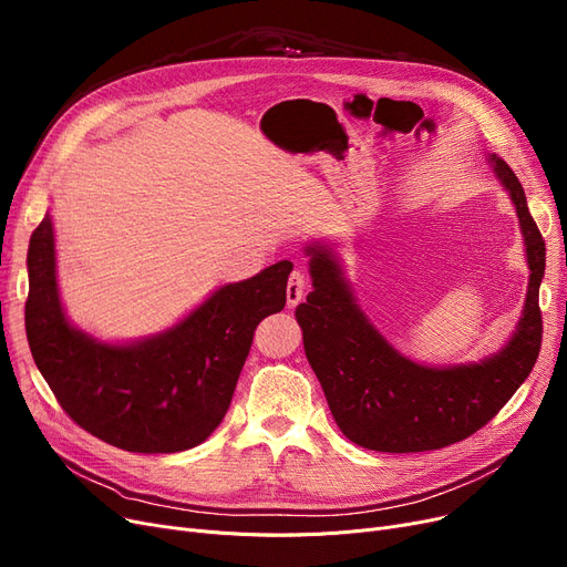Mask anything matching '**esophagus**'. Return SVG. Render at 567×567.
I'll return each mask as SVG.
<instances>
[{"instance_id": "esophagus-1", "label": "esophagus", "mask_w": 567, "mask_h": 567, "mask_svg": "<svg viewBox=\"0 0 567 567\" xmlns=\"http://www.w3.org/2000/svg\"><path fill=\"white\" fill-rule=\"evenodd\" d=\"M308 287V276L303 271H291L287 280V306L296 308L303 301V291Z\"/></svg>"}]
</instances>
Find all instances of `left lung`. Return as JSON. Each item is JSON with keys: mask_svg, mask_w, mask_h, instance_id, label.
<instances>
[{"mask_svg": "<svg viewBox=\"0 0 567 567\" xmlns=\"http://www.w3.org/2000/svg\"><path fill=\"white\" fill-rule=\"evenodd\" d=\"M492 161L515 202L530 266L519 329L494 359L449 370L402 359L353 303L331 252L308 250L315 291L293 312L303 331V349L338 427L368 451L425 453L471 436L515 395L538 361L545 238L528 214L515 172L501 158Z\"/></svg>", "mask_w": 567, "mask_h": 567, "instance_id": "8db88e82", "label": "left lung"}]
</instances>
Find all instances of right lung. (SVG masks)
I'll list each match as a JSON object with an SVG mask.
<instances>
[{
	"label": "right lung",
	"mask_w": 567,
	"mask_h": 567,
	"mask_svg": "<svg viewBox=\"0 0 567 567\" xmlns=\"http://www.w3.org/2000/svg\"><path fill=\"white\" fill-rule=\"evenodd\" d=\"M27 268V342L69 419L114 449L178 453L225 419L257 323L287 303L291 261L218 289L176 329L131 347L99 344L69 326L50 216L29 238Z\"/></svg>",
	"instance_id": "add662e5"
}]
</instances>
